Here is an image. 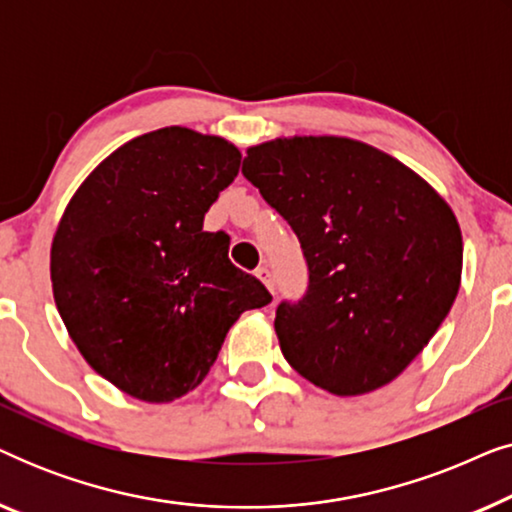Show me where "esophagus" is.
Segmentation results:
<instances>
[{"mask_svg":"<svg viewBox=\"0 0 512 512\" xmlns=\"http://www.w3.org/2000/svg\"><path fill=\"white\" fill-rule=\"evenodd\" d=\"M256 277L261 279V282L268 286L270 291H275V279H272V272H270V268L268 265H258L256 268Z\"/></svg>","mask_w":512,"mask_h":512,"instance_id":"obj_1","label":"esophagus"}]
</instances>
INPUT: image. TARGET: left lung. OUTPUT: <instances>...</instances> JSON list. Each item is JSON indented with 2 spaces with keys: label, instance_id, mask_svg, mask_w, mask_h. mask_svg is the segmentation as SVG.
Returning a JSON list of instances; mask_svg holds the SVG:
<instances>
[{
  "label": "left lung",
  "instance_id": "8db88e82",
  "mask_svg": "<svg viewBox=\"0 0 512 512\" xmlns=\"http://www.w3.org/2000/svg\"><path fill=\"white\" fill-rule=\"evenodd\" d=\"M242 174L296 233L310 284L282 300L284 359L335 396L389 384L429 345L457 298V216L396 158L347 137L251 146Z\"/></svg>",
  "mask_w": 512,
  "mask_h": 512
}]
</instances>
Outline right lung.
I'll return each mask as SVG.
<instances>
[{
	"instance_id": "add662e5",
	"label": "right lung",
	"mask_w": 512,
	"mask_h": 512,
	"mask_svg": "<svg viewBox=\"0 0 512 512\" xmlns=\"http://www.w3.org/2000/svg\"><path fill=\"white\" fill-rule=\"evenodd\" d=\"M221 137L160 128L104 158L62 214L51 247L55 305L93 370L146 403L205 380L228 328L272 296L202 230L240 172Z\"/></svg>"
}]
</instances>
